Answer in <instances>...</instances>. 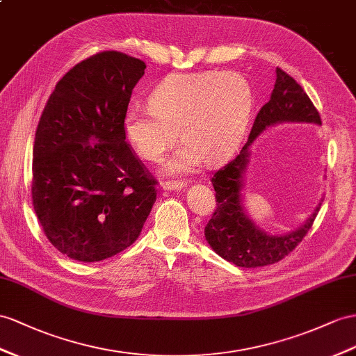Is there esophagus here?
I'll list each match as a JSON object with an SVG mask.
<instances>
[{"instance_id": "obj_1", "label": "esophagus", "mask_w": 356, "mask_h": 356, "mask_svg": "<svg viewBox=\"0 0 356 356\" xmlns=\"http://www.w3.org/2000/svg\"><path fill=\"white\" fill-rule=\"evenodd\" d=\"M162 186L167 191H179L185 186V184L179 180H165V181H162Z\"/></svg>"}]
</instances>
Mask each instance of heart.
I'll return each mask as SVG.
<instances>
[{"instance_id":"b5f03b06","label":"heart","mask_w":356,"mask_h":356,"mask_svg":"<svg viewBox=\"0 0 356 356\" xmlns=\"http://www.w3.org/2000/svg\"><path fill=\"white\" fill-rule=\"evenodd\" d=\"M252 105L247 79L234 72L168 75L152 90L149 106H131L123 118L127 143L145 161L158 162L177 141L184 144L165 163L170 175L215 163L234 150Z\"/></svg>"}]
</instances>
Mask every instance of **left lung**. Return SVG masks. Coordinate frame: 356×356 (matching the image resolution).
I'll return each mask as SVG.
<instances>
[{
	"mask_svg": "<svg viewBox=\"0 0 356 356\" xmlns=\"http://www.w3.org/2000/svg\"><path fill=\"white\" fill-rule=\"evenodd\" d=\"M275 87L269 102L260 108L251 127L248 143L238 156L213 172L216 209L204 227V236L213 251L222 259L241 268H259L278 263L302 242L312 229L322 203L302 227L284 236L268 234L254 225L243 211L242 179L250 161V144L277 123L322 124L321 114L307 96L304 88L284 70L277 67Z\"/></svg>",
	"mask_w": 356,
	"mask_h": 356,
	"instance_id": "8db88e82",
	"label": "left lung"
}]
</instances>
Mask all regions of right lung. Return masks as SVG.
<instances>
[{
  "mask_svg": "<svg viewBox=\"0 0 356 356\" xmlns=\"http://www.w3.org/2000/svg\"><path fill=\"white\" fill-rule=\"evenodd\" d=\"M145 63L104 51L72 67L35 131L31 200L49 242L78 261H100L138 238L156 179L126 141L123 118Z\"/></svg>",
  "mask_w": 356,
  "mask_h": 356,
  "instance_id": "add662e5",
  "label": "right lung"
}]
</instances>
